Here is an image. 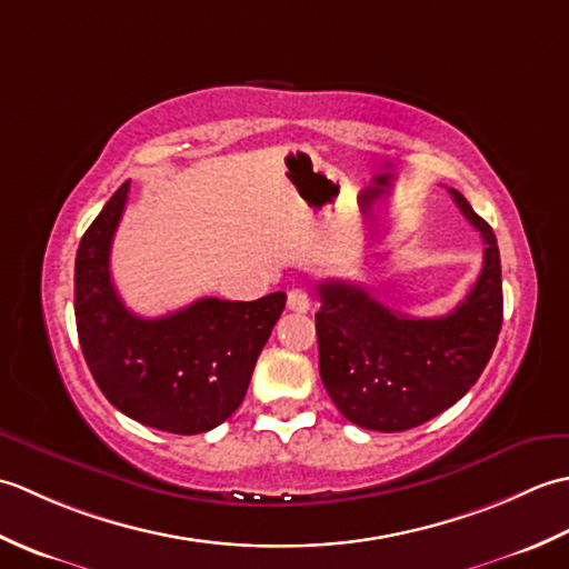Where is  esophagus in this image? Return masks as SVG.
<instances>
[{
  "instance_id": "esophagus-1",
  "label": "esophagus",
  "mask_w": 569,
  "mask_h": 569,
  "mask_svg": "<svg viewBox=\"0 0 569 569\" xmlns=\"http://www.w3.org/2000/svg\"><path fill=\"white\" fill-rule=\"evenodd\" d=\"M286 306H288V310H293V312H308L310 310V296L303 291V288H293V291L288 293Z\"/></svg>"
}]
</instances>
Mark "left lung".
I'll return each mask as SVG.
<instances>
[{
    "instance_id": "1",
    "label": "left lung",
    "mask_w": 569,
    "mask_h": 569,
    "mask_svg": "<svg viewBox=\"0 0 569 569\" xmlns=\"http://www.w3.org/2000/svg\"><path fill=\"white\" fill-rule=\"evenodd\" d=\"M485 239V266L452 312L410 318L347 281L318 286L320 379L340 413L359 428L401 432L455 406L485 371L503 322L501 259L491 227L450 188Z\"/></svg>"
}]
</instances>
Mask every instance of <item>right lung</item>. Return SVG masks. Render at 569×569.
<instances>
[{"label": "right lung", "instance_id": "right-lung-1", "mask_svg": "<svg viewBox=\"0 0 569 569\" xmlns=\"http://www.w3.org/2000/svg\"><path fill=\"white\" fill-rule=\"evenodd\" d=\"M129 180L82 234L76 257V322L84 361L117 410L143 426L198 435L241 406L251 371L286 308V293L259 300L200 298L163 318L131 312L110 273Z\"/></svg>", "mask_w": 569, "mask_h": 569}]
</instances>
